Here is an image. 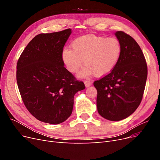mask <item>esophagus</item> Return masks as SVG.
I'll list each match as a JSON object with an SVG mask.
<instances>
[{
    "mask_svg": "<svg viewBox=\"0 0 160 160\" xmlns=\"http://www.w3.org/2000/svg\"><path fill=\"white\" fill-rule=\"evenodd\" d=\"M84 83H85V85L86 88H89V87H90L91 85V83L89 81H85Z\"/></svg>",
    "mask_w": 160,
    "mask_h": 160,
    "instance_id": "esophagus-1",
    "label": "esophagus"
}]
</instances>
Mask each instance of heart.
I'll return each instance as SVG.
<instances>
[{
	"mask_svg": "<svg viewBox=\"0 0 160 160\" xmlns=\"http://www.w3.org/2000/svg\"><path fill=\"white\" fill-rule=\"evenodd\" d=\"M71 49H65L62 59L68 71L75 73L83 65L85 66L79 76L88 77L108 75L117 65L122 52L120 42L115 38L87 35L72 42Z\"/></svg>",
	"mask_w": 160,
	"mask_h": 160,
	"instance_id": "b5f03b06",
	"label": "heart"
}]
</instances>
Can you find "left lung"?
<instances>
[{"instance_id":"1","label":"left lung","mask_w":160,"mask_h":160,"mask_svg":"<svg viewBox=\"0 0 160 160\" xmlns=\"http://www.w3.org/2000/svg\"><path fill=\"white\" fill-rule=\"evenodd\" d=\"M115 35L122 46L119 61L110 73L93 85L98 91L97 108L103 118L113 122L127 118L141 103L148 77V67L141 48L123 31Z\"/></svg>"}]
</instances>
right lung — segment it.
I'll list each match as a JSON object with an SVG mask.
<instances>
[{
  "mask_svg": "<svg viewBox=\"0 0 160 160\" xmlns=\"http://www.w3.org/2000/svg\"><path fill=\"white\" fill-rule=\"evenodd\" d=\"M71 34L62 31L34 37L18 60L17 81L28 111L41 122L59 124L72 113L74 95L85 88L76 81L62 59L63 47Z\"/></svg>",
  "mask_w": 160,
  "mask_h": 160,
  "instance_id": "add662e5",
  "label": "right lung"
}]
</instances>
